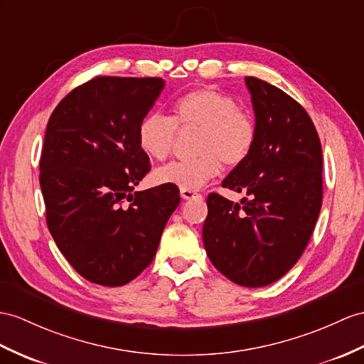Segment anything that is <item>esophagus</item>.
I'll return each mask as SVG.
<instances>
[{"instance_id": "34e87169", "label": "esophagus", "mask_w": 364, "mask_h": 364, "mask_svg": "<svg viewBox=\"0 0 364 364\" xmlns=\"http://www.w3.org/2000/svg\"><path fill=\"white\" fill-rule=\"evenodd\" d=\"M181 196L182 199L188 200V199H194V198H199V193L193 191V190H185V188H181Z\"/></svg>"}]
</instances>
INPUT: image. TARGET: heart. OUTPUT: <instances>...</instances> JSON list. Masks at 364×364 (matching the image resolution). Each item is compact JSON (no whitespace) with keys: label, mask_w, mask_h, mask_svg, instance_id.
Masks as SVG:
<instances>
[{"label":"heart","mask_w":364,"mask_h":364,"mask_svg":"<svg viewBox=\"0 0 364 364\" xmlns=\"http://www.w3.org/2000/svg\"><path fill=\"white\" fill-rule=\"evenodd\" d=\"M198 127L196 153L190 161H176L157 168V183L198 190L228 166L241 165L256 141V127L249 114L237 109L232 95L215 87H202L182 95L173 106V117L149 112L140 120L137 141L141 153L156 161L171 154L177 129Z\"/></svg>","instance_id":"heart-1"}]
</instances>
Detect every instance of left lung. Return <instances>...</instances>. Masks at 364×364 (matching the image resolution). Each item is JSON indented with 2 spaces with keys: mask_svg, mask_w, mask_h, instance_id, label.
<instances>
[{
  "mask_svg": "<svg viewBox=\"0 0 364 364\" xmlns=\"http://www.w3.org/2000/svg\"><path fill=\"white\" fill-rule=\"evenodd\" d=\"M256 141L223 187L245 198H207L202 239L213 265L244 287H264L294 267L314 233L323 202V153L314 122L279 87L245 77Z\"/></svg>",
  "mask_w": 364,
  "mask_h": 364,
  "instance_id": "1",
  "label": "left lung"
}]
</instances>
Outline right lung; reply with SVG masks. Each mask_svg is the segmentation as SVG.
Wrapping results in <instances>:
<instances>
[{"instance_id":"add662e5","label":"right lung","mask_w":364,"mask_h":364,"mask_svg":"<svg viewBox=\"0 0 364 364\" xmlns=\"http://www.w3.org/2000/svg\"><path fill=\"white\" fill-rule=\"evenodd\" d=\"M164 86L157 77H95L48 122L40 159L46 223L68 262L94 284L137 278L181 202L176 185L132 191L151 168L139 148V123Z\"/></svg>"}]
</instances>
